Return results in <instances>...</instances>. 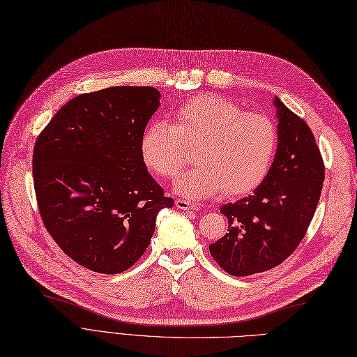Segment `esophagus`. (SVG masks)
<instances>
[{
	"label": "esophagus",
	"instance_id": "esophagus-1",
	"mask_svg": "<svg viewBox=\"0 0 357 357\" xmlns=\"http://www.w3.org/2000/svg\"><path fill=\"white\" fill-rule=\"evenodd\" d=\"M176 205H177V208H180V210H199V205L192 204L186 199H180V198L176 199Z\"/></svg>",
	"mask_w": 357,
	"mask_h": 357
}]
</instances>
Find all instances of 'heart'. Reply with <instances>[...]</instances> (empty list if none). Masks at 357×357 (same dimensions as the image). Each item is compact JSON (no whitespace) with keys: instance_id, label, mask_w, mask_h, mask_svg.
<instances>
[{"instance_id":"b5f03b06","label":"heart","mask_w":357,"mask_h":357,"mask_svg":"<svg viewBox=\"0 0 357 357\" xmlns=\"http://www.w3.org/2000/svg\"><path fill=\"white\" fill-rule=\"evenodd\" d=\"M199 144L197 167L176 180V190L189 199H204L225 189L240 195L256 188L271 167L278 129L273 117L244 112L219 95L195 96L174 113V125L150 123L139 152L149 169L172 178L188 162V147Z\"/></svg>"}]
</instances>
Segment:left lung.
I'll return each instance as SVG.
<instances>
[{"mask_svg": "<svg viewBox=\"0 0 357 357\" xmlns=\"http://www.w3.org/2000/svg\"><path fill=\"white\" fill-rule=\"evenodd\" d=\"M278 116L277 153L252 195L225 204L228 234L210 244V253L235 277L268 271L296 250L316 213L325 164L304 119L274 100Z\"/></svg>", "mask_w": 357, "mask_h": 357, "instance_id": "obj_1", "label": "left lung"}]
</instances>
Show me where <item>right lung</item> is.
I'll use <instances>...</instances> for the list:
<instances>
[{
    "label": "right lung",
    "mask_w": 357,
    "mask_h": 357,
    "mask_svg": "<svg viewBox=\"0 0 357 357\" xmlns=\"http://www.w3.org/2000/svg\"><path fill=\"white\" fill-rule=\"evenodd\" d=\"M152 86H114L62 105L38 135L32 178L41 220L79 265L101 274L131 268L172 207L149 174L139 143L160 105Z\"/></svg>",
    "instance_id": "obj_1"
}]
</instances>
